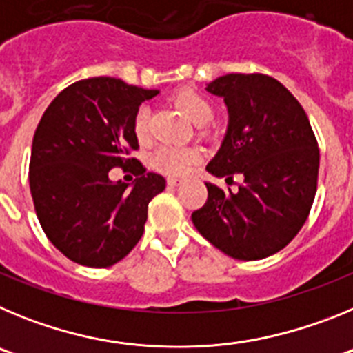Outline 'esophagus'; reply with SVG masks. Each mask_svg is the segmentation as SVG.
<instances>
[{
  "instance_id": "obj_1",
  "label": "esophagus",
  "mask_w": 353,
  "mask_h": 353,
  "mask_svg": "<svg viewBox=\"0 0 353 353\" xmlns=\"http://www.w3.org/2000/svg\"><path fill=\"white\" fill-rule=\"evenodd\" d=\"M180 183H182V180L180 179H174V176H170V179H168V185L170 187H176L180 185Z\"/></svg>"
}]
</instances>
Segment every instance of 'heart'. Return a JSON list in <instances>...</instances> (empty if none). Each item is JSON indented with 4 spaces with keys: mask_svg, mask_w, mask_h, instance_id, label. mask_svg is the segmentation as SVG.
I'll use <instances>...</instances> for the list:
<instances>
[{
    "mask_svg": "<svg viewBox=\"0 0 353 353\" xmlns=\"http://www.w3.org/2000/svg\"><path fill=\"white\" fill-rule=\"evenodd\" d=\"M174 104L179 105L182 109V113L196 125H205L214 117L212 102L203 93L196 92V90L185 88L176 93L174 95ZM148 118L150 111L146 105L139 108L134 114L132 129L138 139H145L148 136ZM150 162L157 171L173 174V176H183V174L191 173L192 168L199 162V152L191 148V146L164 145L155 150Z\"/></svg>",
    "mask_w": 353,
    "mask_h": 353,
    "instance_id": "heart-1",
    "label": "heart"
}]
</instances>
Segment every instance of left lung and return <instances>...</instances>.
<instances>
[{"label":"left lung","mask_w":353,"mask_h":353,"mask_svg":"<svg viewBox=\"0 0 353 353\" xmlns=\"http://www.w3.org/2000/svg\"><path fill=\"white\" fill-rule=\"evenodd\" d=\"M224 99L230 121L208 162L215 176L244 174L239 191L205 183L207 203L192 223L235 260H261L301 232L316 194L320 150L299 101L265 74H226L207 86Z\"/></svg>","instance_id":"left-lung-1"}]
</instances>
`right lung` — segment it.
<instances>
[{
    "instance_id": "right-lung-1",
    "label": "right lung",
    "mask_w": 353,
    "mask_h": 353,
    "mask_svg": "<svg viewBox=\"0 0 353 353\" xmlns=\"http://www.w3.org/2000/svg\"><path fill=\"white\" fill-rule=\"evenodd\" d=\"M157 93L114 77H92L58 93L40 118L30 191L43 233L68 260L111 267L141 239L148 203L166 180L129 157L139 148L132 120L141 102ZM113 167L139 176L132 190L108 180Z\"/></svg>"
}]
</instances>
